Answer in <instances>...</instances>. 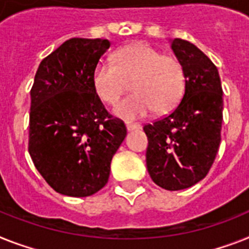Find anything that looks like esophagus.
Masks as SVG:
<instances>
[{
    "label": "esophagus",
    "instance_id": "1",
    "mask_svg": "<svg viewBox=\"0 0 249 249\" xmlns=\"http://www.w3.org/2000/svg\"><path fill=\"white\" fill-rule=\"evenodd\" d=\"M126 128H127V131H133V129H140L141 128V126H140V124H137V123L126 122Z\"/></svg>",
    "mask_w": 249,
    "mask_h": 249
}]
</instances>
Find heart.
I'll use <instances>...</instances> for the list:
<instances>
[{"mask_svg":"<svg viewBox=\"0 0 249 249\" xmlns=\"http://www.w3.org/2000/svg\"><path fill=\"white\" fill-rule=\"evenodd\" d=\"M100 99L114 106L131 83L133 94L116 107L123 120H137L155 109L170 110L179 100L184 85L183 66L174 55L163 54L146 43H133L114 53V62L102 59L92 75Z\"/></svg>","mask_w":249,"mask_h":249,"instance_id":"1","label":"heart"}]
</instances>
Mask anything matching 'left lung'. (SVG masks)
I'll return each mask as SVG.
<instances>
[{
	"mask_svg": "<svg viewBox=\"0 0 249 249\" xmlns=\"http://www.w3.org/2000/svg\"><path fill=\"white\" fill-rule=\"evenodd\" d=\"M170 47L183 66L184 92L172 112L146 124V166L168 191L194 186L209 173L220 145L223 89L219 71L201 49L176 38Z\"/></svg>",
	"mask_w": 249,
	"mask_h": 249,
	"instance_id": "obj_1",
	"label": "left lung"
}]
</instances>
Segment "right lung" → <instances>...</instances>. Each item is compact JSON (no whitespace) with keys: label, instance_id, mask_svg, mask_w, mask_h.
Returning a JSON list of instances; mask_svg holds the SVG:
<instances>
[{"label":"right lung","instance_id":"obj_1","mask_svg":"<svg viewBox=\"0 0 249 249\" xmlns=\"http://www.w3.org/2000/svg\"><path fill=\"white\" fill-rule=\"evenodd\" d=\"M108 39L72 38L43 59L30 90L29 154L55 192L86 197L108 182L110 161L127 135L92 83Z\"/></svg>","mask_w":249,"mask_h":249}]
</instances>
